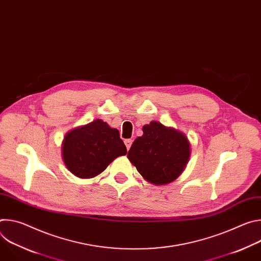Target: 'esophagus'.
<instances>
[{
	"instance_id": "34e87169",
	"label": "esophagus",
	"mask_w": 261,
	"mask_h": 261,
	"mask_svg": "<svg viewBox=\"0 0 261 261\" xmlns=\"http://www.w3.org/2000/svg\"><path fill=\"white\" fill-rule=\"evenodd\" d=\"M125 144H126V147H127V150L129 151V148H130V146H131V144H132V142H133V140L132 139H125Z\"/></svg>"
}]
</instances>
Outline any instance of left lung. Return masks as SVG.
Returning a JSON list of instances; mask_svg holds the SVG:
<instances>
[{
  "label": "left lung",
  "instance_id": "8db88e82",
  "mask_svg": "<svg viewBox=\"0 0 261 261\" xmlns=\"http://www.w3.org/2000/svg\"><path fill=\"white\" fill-rule=\"evenodd\" d=\"M142 131L128 152L129 161L148 182L163 186L175 180L191 155L188 137L157 121L144 125Z\"/></svg>",
  "mask_w": 261,
  "mask_h": 261
}]
</instances>
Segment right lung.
<instances>
[{
  "label": "right lung",
  "instance_id": "right-lung-1",
  "mask_svg": "<svg viewBox=\"0 0 261 261\" xmlns=\"http://www.w3.org/2000/svg\"><path fill=\"white\" fill-rule=\"evenodd\" d=\"M127 154L120 132L97 119L70 130L62 142V158L67 169L81 178H93L116 158Z\"/></svg>",
  "mask_w": 261,
  "mask_h": 261
}]
</instances>
